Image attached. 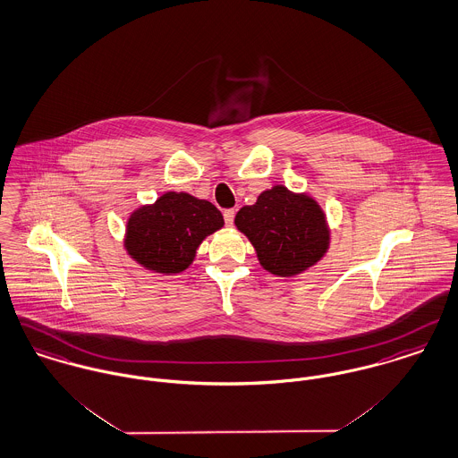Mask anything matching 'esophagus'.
Listing matches in <instances>:
<instances>
[{
    "instance_id": "34e87169",
    "label": "esophagus",
    "mask_w": 458,
    "mask_h": 458,
    "mask_svg": "<svg viewBox=\"0 0 458 458\" xmlns=\"http://www.w3.org/2000/svg\"><path fill=\"white\" fill-rule=\"evenodd\" d=\"M234 215H236V211L234 209H225L224 211V220H225V225H233V222H234Z\"/></svg>"
}]
</instances>
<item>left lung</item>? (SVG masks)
I'll list each match as a JSON object with an SVG mask.
<instances>
[{"instance_id":"left-lung-1","label":"left lung","mask_w":458,"mask_h":458,"mask_svg":"<svg viewBox=\"0 0 458 458\" xmlns=\"http://www.w3.org/2000/svg\"><path fill=\"white\" fill-rule=\"evenodd\" d=\"M234 224L249 238L259 264L280 278L302 275L331 247V229L318 201L278 183L260 192L255 205L240 209Z\"/></svg>"}]
</instances>
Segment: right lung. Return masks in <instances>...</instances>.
Segmentation results:
<instances>
[{
  "instance_id": "right-lung-1",
  "label": "right lung",
  "mask_w": 458,
  "mask_h": 458,
  "mask_svg": "<svg viewBox=\"0 0 458 458\" xmlns=\"http://www.w3.org/2000/svg\"><path fill=\"white\" fill-rule=\"evenodd\" d=\"M224 227V216L207 199L187 192H165L125 220L124 249L147 271L178 275L196 259L199 245Z\"/></svg>"
}]
</instances>
